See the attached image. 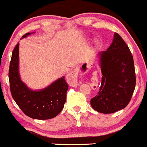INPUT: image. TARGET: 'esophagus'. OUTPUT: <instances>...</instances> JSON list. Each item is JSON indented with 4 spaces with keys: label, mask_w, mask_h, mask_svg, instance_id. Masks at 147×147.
Here are the masks:
<instances>
[{
    "label": "esophagus",
    "mask_w": 147,
    "mask_h": 147,
    "mask_svg": "<svg viewBox=\"0 0 147 147\" xmlns=\"http://www.w3.org/2000/svg\"><path fill=\"white\" fill-rule=\"evenodd\" d=\"M76 72H74V73L71 74L69 76V80L73 82V80L76 79ZM94 83H95V80H94Z\"/></svg>",
    "instance_id": "34e87169"
}]
</instances>
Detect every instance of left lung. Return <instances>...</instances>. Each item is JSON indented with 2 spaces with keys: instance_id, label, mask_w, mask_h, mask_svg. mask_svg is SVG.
Returning a JSON list of instances; mask_svg holds the SVG:
<instances>
[{
  "instance_id": "1",
  "label": "left lung",
  "mask_w": 147,
  "mask_h": 147,
  "mask_svg": "<svg viewBox=\"0 0 147 147\" xmlns=\"http://www.w3.org/2000/svg\"><path fill=\"white\" fill-rule=\"evenodd\" d=\"M102 77L98 94L91 99L95 111L112 113L127 107L136 85L133 57L117 33L107 51L99 53Z\"/></svg>"
}]
</instances>
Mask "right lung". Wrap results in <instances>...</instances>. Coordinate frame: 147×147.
I'll use <instances>...</instances> for the list:
<instances>
[{"mask_svg": "<svg viewBox=\"0 0 147 147\" xmlns=\"http://www.w3.org/2000/svg\"><path fill=\"white\" fill-rule=\"evenodd\" d=\"M33 33H27L22 38ZM19 45L12 51L9 69L10 92L14 100L26 116L34 119L47 120L57 116L67 99L68 84L63 76L40 90H32L22 81L19 73Z\"/></svg>", "mask_w": 147, "mask_h": 147, "instance_id": "obj_1", "label": "right lung"}]
</instances>
